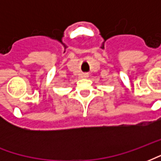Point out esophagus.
<instances>
[{"label": "esophagus", "mask_w": 161, "mask_h": 161, "mask_svg": "<svg viewBox=\"0 0 161 161\" xmlns=\"http://www.w3.org/2000/svg\"><path fill=\"white\" fill-rule=\"evenodd\" d=\"M85 77H86V76H85Z\"/></svg>", "instance_id": "1"}]
</instances>
